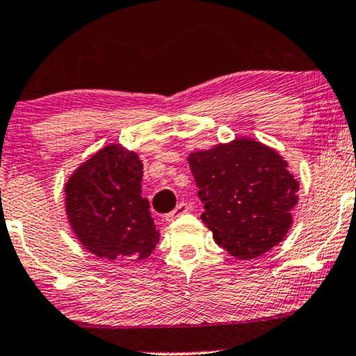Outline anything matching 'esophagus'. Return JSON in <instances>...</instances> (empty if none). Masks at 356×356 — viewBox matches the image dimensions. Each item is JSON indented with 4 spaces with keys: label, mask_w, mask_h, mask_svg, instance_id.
Returning a JSON list of instances; mask_svg holds the SVG:
<instances>
[{
    "label": "esophagus",
    "mask_w": 356,
    "mask_h": 356,
    "mask_svg": "<svg viewBox=\"0 0 356 356\" xmlns=\"http://www.w3.org/2000/svg\"><path fill=\"white\" fill-rule=\"evenodd\" d=\"M188 211H189V206H188V204H186V202H179L178 206L175 207L172 212L167 213V217H165V220H167V222H173V220H177L178 217H181L183 213H186Z\"/></svg>",
    "instance_id": "esophagus-1"
}]
</instances>
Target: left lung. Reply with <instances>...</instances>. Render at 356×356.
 <instances>
[{
    "mask_svg": "<svg viewBox=\"0 0 356 356\" xmlns=\"http://www.w3.org/2000/svg\"><path fill=\"white\" fill-rule=\"evenodd\" d=\"M188 162L206 209L201 218L218 246L252 259L284 240L300 184L274 149L236 138L191 152Z\"/></svg>",
    "mask_w": 356,
    "mask_h": 356,
    "instance_id": "left-lung-1",
    "label": "left lung"
}]
</instances>
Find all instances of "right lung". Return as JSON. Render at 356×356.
Instances as JSON below:
<instances>
[{"label": "right lung", "instance_id": "obj_1", "mask_svg": "<svg viewBox=\"0 0 356 356\" xmlns=\"http://www.w3.org/2000/svg\"><path fill=\"white\" fill-rule=\"evenodd\" d=\"M143 162L110 144L81 163L65 186L66 216L81 245L100 259H145L160 233L140 196Z\"/></svg>", "mask_w": 356, "mask_h": 356}]
</instances>
